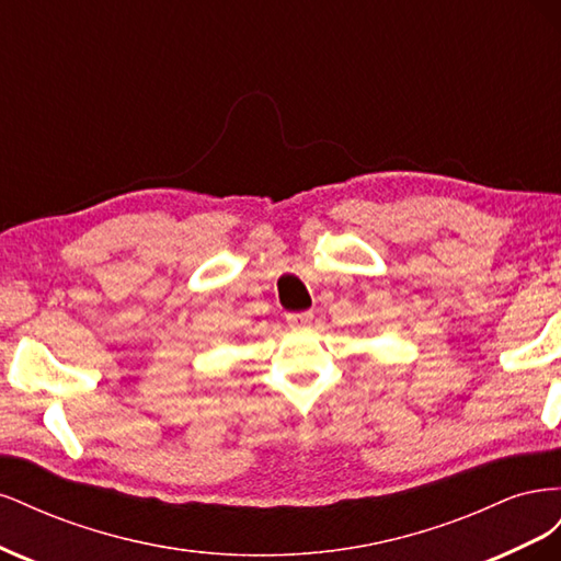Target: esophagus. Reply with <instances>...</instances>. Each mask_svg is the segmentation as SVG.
<instances>
[{"label":"esophagus","mask_w":561,"mask_h":561,"mask_svg":"<svg viewBox=\"0 0 561 561\" xmlns=\"http://www.w3.org/2000/svg\"><path fill=\"white\" fill-rule=\"evenodd\" d=\"M285 320H287V325H290V328H307V325H311L313 313H311V311L287 313V316H285Z\"/></svg>","instance_id":"34e87169"}]
</instances>
